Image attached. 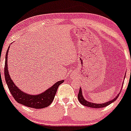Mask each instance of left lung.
<instances>
[{
    "label": "left lung",
    "instance_id": "left-lung-1",
    "mask_svg": "<svg viewBox=\"0 0 131 131\" xmlns=\"http://www.w3.org/2000/svg\"><path fill=\"white\" fill-rule=\"evenodd\" d=\"M125 79V78H124ZM119 96V94L115 97L113 100H111V101H108V102L106 103H104L102 104H98V103H91V102H89V101H86L85 99L84 98V96H82V90L80 88V90H79V92L78 94V100L79 101H80V103L82 104V105L85 106H88V107H90V108H103V107H106L108 105H110L112 103L114 102L117 99V97H118Z\"/></svg>",
    "mask_w": 131,
    "mask_h": 131
}]
</instances>
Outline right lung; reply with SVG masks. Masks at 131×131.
Wrapping results in <instances>:
<instances>
[{
  "label": "right lung",
  "mask_w": 131,
  "mask_h": 131,
  "mask_svg": "<svg viewBox=\"0 0 131 131\" xmlns=\"http://www.w3.org/2000/svg\"><path fill=\"white\" fill-rule=\"evenodd\" d=\"M9 49V46L6 54L4 75L9 90L14 100L21 105L30 107V108H35V109L43 108L49 106L51 103L53 101L58 87L64 82V80H62L58 81V82L55 83L51 88H49L48 89L39 94L31 95L23 92L20 89H18V87L13 82L9 74L8 68H7V54H8Z\"/></svg>",
  "instance_id": "right-lung-1"
}]
</instances>
